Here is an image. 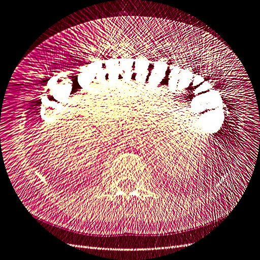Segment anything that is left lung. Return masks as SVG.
Listing matches in <instances>:
<instances>
[{"instance_id":"1","label":"left lung","mask_w":260,"mask_h":260,"mask_svg":"<svg viewBox=\"0 0 260 260\" xmlns=\"http://www.w3.org/2000/svg\"><path fill=\"white\" fill-rule=\"evenodd\" d=\"M225 138H226V137H225Z\"/></svg>"}]
</instances>
